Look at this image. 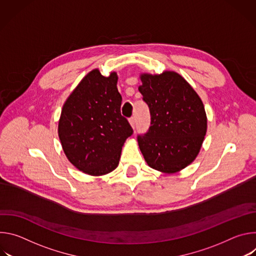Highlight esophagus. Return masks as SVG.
Returning <instances> with one entry per match:
<instances>
[{"label": "esophagus", "instance_id": "esophagus-1", "mask_svg": "<svg viewBox=\"0 0 256 256\" xmlns=\"http://www.w3.org/2000/svg\"><path fill=\"white\" fill-rule=\"evenodd\" d=\"M128 122H130L132 128H136V118H134V116H132V118L128 120Z\"/></svg>", "mask_w": 256, "mask_h": 256}]
</instances>
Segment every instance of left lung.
<instances>
[{
    "label": "left lung",
    "instance_id": "obj_1",
    "mask_svg": "<svg viewBox=\"0 0 256 256\" xmlns=\"http://www.w3.org/2000/svg\"><path fill=\"white\" fill-rule=\"evenodd\" d=\"M138 91L148 104L151 126L138 136L140 150L148 165L175 173L198 156L206 132V114L202 99L175 72L140 75Z\"/></svg>",
    "mask_w": 256,
    "mask_h": 256
}]
</instances>
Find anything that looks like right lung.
Listing matches in <instances>:
<instances>
[{
  "mask_svg": "<svg viewBox=\"0 0 256 256\" xmlns=\"http://www.w3.org/2000/svg\"><path fill=\"white\" fill-rule=\"evenodd\" d=\"M116 72L91 70L64 102L58 136L68 161L84 173L100 176L114 170L122 146L134 132L120 114Z\"/></svg>",
  "mask_w": 256,
  "mask_h": 256,
  "instance_id": "right-lung-1",
  "label": "right lung"
}]
</instances>
